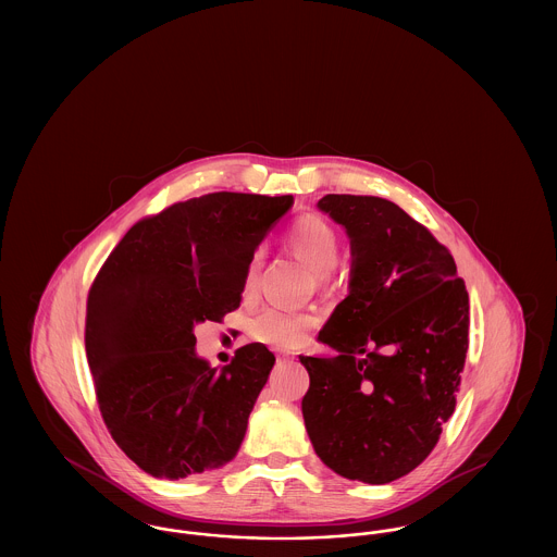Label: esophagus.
Instances as JSON below:
<instances>
[{"mask_svg":"<svg viewBox=\"0 0 557 557\" xmlns=\"http://www.w3.org/2000/svg\"><path fill=\"white\" fill-rule=\"evenodd\" d=\"M288 361H292L290 355H277V366H282V363H288Z\"/></svg>","mask_w":557,"mask_h":557,"instance_id":"1","label":"esophagus"}]
</instances>
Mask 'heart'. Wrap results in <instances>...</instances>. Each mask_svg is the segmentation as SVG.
I'll return each instance as SVG.
<instances>
[{
    "label": "heart",
    "instance_id": "b5f03b06",
    "mask_svg": "<svg viewBox=\"0 0 557 557\" xmlns=\"http://www.w3.org/2000/svg\"><path fill=\"white\" fill-rule=\"evenodd\" d=\"M286 244L290 246L292 252L298 259H302L318 273L321 280H325V275L332 273L334 267L338 265L341 238L334 225L321 214L309 212L296 219L286 236ZM257 271H259V255H255L246 267L244 294L255 290ZM315 323L318 318L313 313L267 307L250 321V334L265 345L296 346L307 338V334Z\"/></svg>",
    "mask_w": 557,
    "mask_h": 557
}]
</instances>
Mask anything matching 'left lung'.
<instances>
[{"instance_id":"left-lung-1","label":"left lung","mask_w":557,"mask_h":557,"mask_svg":"<svg viewBox=\"0 0 557 557\" xmlns=\"http://www.w3.org/2000/svg\"><path fill=\"white\" fill-rule=\"evenodd\" d=\"M350 238L348 296L319 332L336 357H300L302 418L336 474L386 484L416 470L455 411L470 300L449 250L391 200L318 202Z\"/></svg>"}]
</instances>
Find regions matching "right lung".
<instances>
[{
  "label": "right lung",
  "instance_id": "1",
  "mask_svg": "<svg viewBox=\"0 0 557 557\" xmlns=\"http://www.w3.org/2000/svg\"><path fill=\"white\" fill-rule=\"evenodd\" d=\"M292 196L214 191L137 221L87 296L85 350L110 436L150 476L232 461L275 363L246 345L216 370L194 325L238 309L248 261Z\"/></svg>",
  "mask_w": 557,
  "mask_h": 557
}]
</instances>
